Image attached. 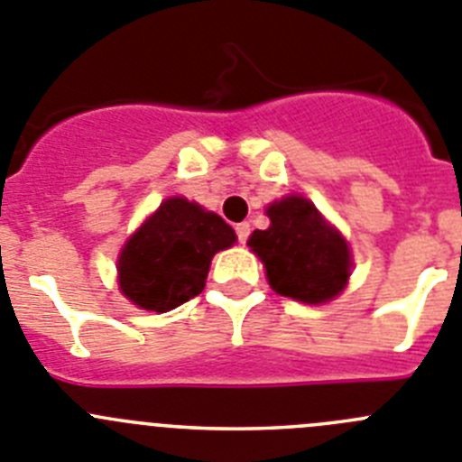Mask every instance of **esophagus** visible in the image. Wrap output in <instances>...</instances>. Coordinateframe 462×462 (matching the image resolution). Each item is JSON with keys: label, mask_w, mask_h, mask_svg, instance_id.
I'll use <instances>...</instances> for the list:
<instances>
[{"label": "esophagus", "mask_w": 462, "mask_h": 462, "mask_svg": "<svg viewBox=\"0 0 462 462\" xmlns=\"http://www.w3.org/2000/svg\"><path fill=\"white\" fill-rule=\"evenodd\" d=\"M236 236H238L240 245L247 243V238H250V224H247V222L236 224Z\"/></svg>", "instance_id": "1"}]
</instances>
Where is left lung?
Instances as JSON below:
<instances>
[{
    "instance_id": "left-lung-1",
    "label": "left lung",
    "mask_w": 462,
    "mask_h": 462,
    "mask_svg": "<svg viewBox=\"0 0 462 462\" xmlns=\"http://www.w3.org/2000/svg\"><path fill=\"white\" fill-rule=\"evenodd\" d=\"M271 226L256 228L247 245L266 266L271 287L300 303H326L345 289L352 254L345 238L328 226L303 196L268 206Z\"/></svg>"
}]
</instances>
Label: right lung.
<instances>
[{"label": "right lung", "instance_id": "add662e5", "mask_svg": "<svg viewBox=\"0 0 462 462\" xmlns=\"http://www.w3.org/2000/svg\"><path fill=\"white\" fill-rule=\"evenodd\" d=\"M234 243L219 215L180 196L166 199L122 250V293L138 308L169 312L203 291L212 256Z\"/></svg>", "mask_w": 462, "mask_h": 462}]
</instances>
